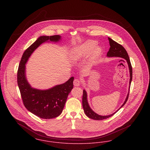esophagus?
Wrapping results in <instances>:
<instances>
[{
    "label": "esophagus",
    "instance_id": "1",
    "mask_svg": "<svg viewBox=\"0 0 150 150\" xmlns=\"http://www.w3.org/2000/svg\"><path fill=\"white\" fill-rule=\"evenodd\" d=\"M73 84L75 86H79L81 84V81L79 79H74L73 81Z\"/></svg>",
    "mask_w": 150,
    "mask_h": 150
}]
</instances>
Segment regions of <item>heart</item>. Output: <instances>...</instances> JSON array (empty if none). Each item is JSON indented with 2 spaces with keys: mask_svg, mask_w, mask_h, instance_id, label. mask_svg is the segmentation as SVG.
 Instances as JSON below:
<instances>
[{
  "mask_svg": "<svg viewBox=\"0 0 150 150\" xmlns=\"http://www.w3.org/2000/svg\"><path fill=\"white\" fill-rule=\"evenodd\" d=\"M97 44L98 42L96 41L87 40L80 46L75 48L70 53L71 61L73 63H76L82 59L88 56L91 52L92 59L93 60L97 59L102 53V49L101 47H96Z\"/></svg>",
  "mask_w": 150,
  "mask_h": 150,
  "instance_id": "b5f03b06",
  "label": "heart"
}]
</instances>
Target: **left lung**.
Returning a JSON list of instances; mask_svg holds the SVG:
<instances>
[{
  "instance_id": "8db88e82",
  "label": "left lung",
  "mask_w": 150,
  "mask_h": 150,
  "mask_svg": "<svg viewBox=\"0 0 150 150\" xmlns=\"http://www.w3.org/2000/svg\"><path fill=\"white\" fill-rule=\"evenodd\" d=\"M108 39L109 41L110 48L109 50L108 51V53H107V56L108 57H121V58H123V59L126 60V61L128 64V65H129V71H130V79L129 83H130V85L131 81H132V67H131V62H130V59H129V56L128 55V53H127V52L126 50L125 49V48L122 45H121L118 42H115V41L112 40L110 38H108ZM129 87L130 88V86ZM129 91H130V89H129ZM129 95V91L128 93V94L127 96V97L126 98L125 101L124 102L123 105L121 106V107L117 111H115V112H114L113 114H112L111 115L102 116V115H100L97 114V113H96L94 111H93L92 109L90 108V106L89 105V103H88V100H87L86 91L85 90H83V96H82V106H83V110H84V112H85V114L89 118L94 120H105V119H107L110 117L112 116L115 113H116L118 110H120L122 107H123L125 105V104L126 103L127 100H128Z\"/></svg>"
}]
</instances>
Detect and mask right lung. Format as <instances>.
I'll use <instances>...</instances> for the list:
<instances>
[{
	"label": "right lung",
	"instance_id": "add662e5",
	"mask_svg": "<svg viewBox=\"0 0 150 150\" xmlns=\"http://www.w3.org/2000/svg\"><path fill=\"white\" fill-rule=\"evenodd\" d=\"M60 35L39 37L24 51L18 70V85L25 108L42 119H52L59 116L64 108L68 94L73 88L74 77L66 82L47 90H39L31 87L25 75V64L31 54L39 46L46 41L57 42Z\"/></svg>",
	"mask_w": 150,
	"mask_h": 150
}]
</instances>
